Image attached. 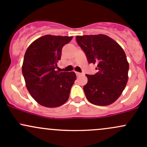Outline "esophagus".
<instances>
[{
  "instance_id": "obj_1",
  "label": "esophagus",
  "mask_w": 147,
  "mask_h": 147,
  "mask_svg": "<svg viewBox=\"0 0 147 147\" xmlns=\"http://www.w3.org/2000/svg\"><path fill=\"white\" fill-rule=\"evenodd\" d=\"M75 73H76L77 76H80V75H82V73H80V72H75Z\"/></svg>"
}]
</instances>
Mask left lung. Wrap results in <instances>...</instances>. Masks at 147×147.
<instances>
[{"label": "left lung", "instance_id": "8db88e82", "mask_svg": "<svg viewBox=\"0 0 147 147\" xmlns=\"http://www.w3.org/2000/svg\"><path fill=\"white\" fill-rule=\"evenodd\" d=\"M76 40L85 53L89 63L96 65L97 72L86 75L87 83L83 87L89 102L107 106L121 95L128 81L129 63L122 47L103 34L78 35Z\"/></svg>", "mask_w": 147, "mask_h": 147}]
</instances>
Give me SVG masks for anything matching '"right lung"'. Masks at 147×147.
<instances>
[{"label":"right lung","mask_w":147,"mask_h":147,"mask_svg":"<svg viewBox=\"0 0 147 147\" xmlns=\"http://www.w3.org/2000/svg\"><path fill=\"white\" fill-rule=\"evenodd\" d=\"M72 36L46 35L32 42L25 53L22 72L32 98L46 107H57L68 100L76 75L56 70L62 48Z\"/></svg>","instance_id":"right-lung-1"}]
</instances>
